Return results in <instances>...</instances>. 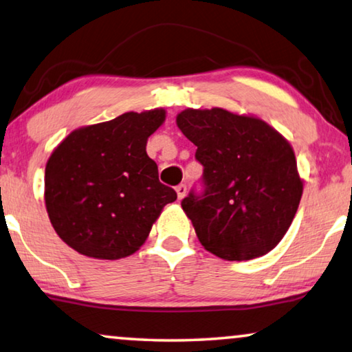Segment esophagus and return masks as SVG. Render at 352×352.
Here are the masks:
<instances>
[{
  "label": "esophagus",
  "instance_id": "esophagus-1",
  "mask_svg": "<svg viewBox=\"0 0 352 352\" xmlns=\"http://www.w3.org/2000/svg\"><path fill=\"white\" fill-rule=\"evenodd\" d=\"M175 191H177L178 200H182L183 197L186 196V191H188V188H186V185H178V186L175 188Z\"/></svg>",
  "mask_w": 352,
  "mask_h": 352
}]
</instances>
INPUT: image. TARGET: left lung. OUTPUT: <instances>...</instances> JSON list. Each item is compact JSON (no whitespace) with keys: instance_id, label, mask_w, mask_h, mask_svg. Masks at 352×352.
Segmentation results:
<instances>
[{"instance_id":"left-lung-1","label":"left lung","mask_w":352,"mask_h":352,"mask_svg":"<svg viewBox=\"0 0 352 352\" xmlns=\"http://www.w3.org/2000/svg\"><path fill=\"white\" fill-rule=\"evenodd\" d=\"M204 166V192L182 208L199 241L224 260H252L274 249L302 196L289 142L265 120L222 108H188L177 116Z\"/></svg>"}]
</instances>
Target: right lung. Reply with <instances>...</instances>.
<instances>
[{"mask_svg": "<svg viewBox=\"0 0 352 352\" xmlns=\"http://www.w3.org/2000/svg\"><path fill=\"white\" fill-rule=\"evenodd\" d=\"M164 119L161 108L125 113L78 128L53 150L45 167L48 217L76 252L100 260L135 254L177 199L146 152Z\"/></svg>", "mask_w": 352, "mask_h": 352, "instance_id": "1", "label": "right lung"}]
</instances>
